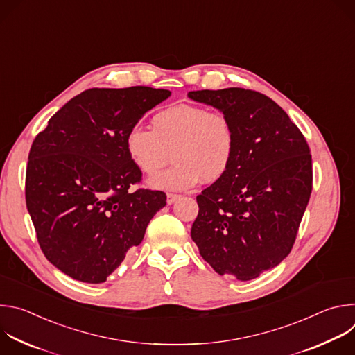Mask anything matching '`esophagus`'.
<instances>
[{"label":"esophagus","instance_id":"1","mask_svg":"<svg viewBox=\"0 0 355 355\" xmlns=\"http://www.w3.org/2000/svg\"><path fill=\"white\" fill-rule=\"evenodd\" d=\"M178 198H180V195H177V193H167V204H168V205L174 204V202H175Z\"/></svg>","mask_w":355,"mask_h":355}]
</instances>
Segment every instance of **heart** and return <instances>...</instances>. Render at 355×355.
<instances>
[{"mask_svg": "<svg viewBox=\"0 0 355 355\" xmlns=\"http://www.w3.org/2000/svg\"><path fill=\"white\" fill-rule=\"evenodd\" d=\"M125 146L132 163L147 175L164 164L173 148L175 164L148 184L164 191H185L200 180L215 182L229 171L236 153V129L223 112L180 104L159 112L153 118V129L130 126Z\"/></svg>", "mask_w": 355, "mask_h": 355, "instance_id": "obj_1", "label": "heart"}]
</instances>
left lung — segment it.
<instances>
[{"label":"left lung","mask_w":355,"mask_h":355,"mask_svg":"<svg viewBox=\"0 0 355 355\" xmlns=\"http://www.w3.org/2000/svg\"><path fill=\"white\" fill-rule=\"evenodd\" d=\"M188 96L226 114L236 129L232 167L196 196L191 237L218 274L254 279L292 250L312 192L311 148L261 92L225 88Z\"/></svg>","instance_id":"left-lung-1"}]
</instances>
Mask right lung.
<instances>
[{
  "instance_id": "right-lung-1",
  "label": "right lung",
  "mask_w": 355,
  "mask_h": 355,
  "mask_svg": "<svg viewBox=\"0 0 355 355\" xmlns=\"http://www.w3.org/2000/svg\"><path fill=\"white\" fill-rule=\"evenodd\" d=\"M171 91L89 88L49 119L28 156L25 198L44 257L66 275L105 282L139 245L166 193L139 188L128 156L130 126Z\"/></svg>"
}]
</instances>
